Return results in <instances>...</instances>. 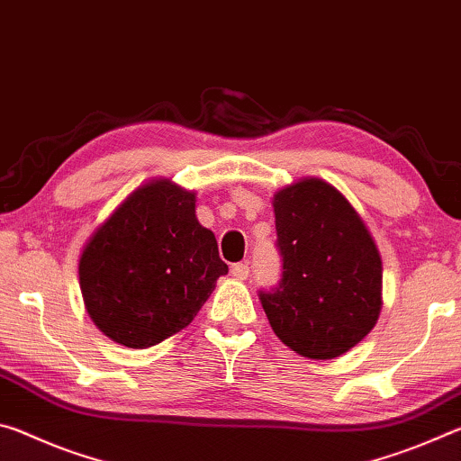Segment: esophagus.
Masks as SVG:
<instances>
[{"label":"esophagus","instance_id":"34e87169","mask_svg":"<svg viewBox=\"0 0 461 461\" xmlns=\"http://www.w3.org/2000/svg\"><path fill=\"white\" fill-rule=\"evenodd\" d=\"M231 276H236L238 280H246L249 276V267L248 264H233Z\"/></svg>","mask_w":461,"mask_h":461}]
</instances>
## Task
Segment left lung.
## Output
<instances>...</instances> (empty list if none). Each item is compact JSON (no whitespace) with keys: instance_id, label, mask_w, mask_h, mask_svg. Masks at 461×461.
<instances>
[{"instance_id":"1","label":"left lung","mask_w":461,"mask_h":461,"mask_svg":"<svg viewBox=\"0 0 461 461\" xmlns=\"http://www.w3.org/2000/svg\"><path fill=\"white\" fill-rule=\"evenodd\" d=\"M283 278L260 291L272 331L299 356L333 360L357 346L382 309V260L343 194L307 176L272 197Z\"/></svg>"}]
</instances>
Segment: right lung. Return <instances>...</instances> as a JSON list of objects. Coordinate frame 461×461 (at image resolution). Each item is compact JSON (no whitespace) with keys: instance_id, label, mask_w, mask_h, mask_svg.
Here are the masks:
<instances>
[{"instance_id":"1","label":"right lung","mask_w":461,"mask_h":461,"mask_svg":"<svg viewBox=\"0 0 461 461\" xmlns=\"http://www.w3.org/2000/svg\"><path fill=\"white\" fill-rule=\"evenodd\" d=\"M194 191L152 178L91 233L79 286L91 321L109 339L146 349L189 325L228 264L194 215Z\"/></svg>"}]
</instances>
